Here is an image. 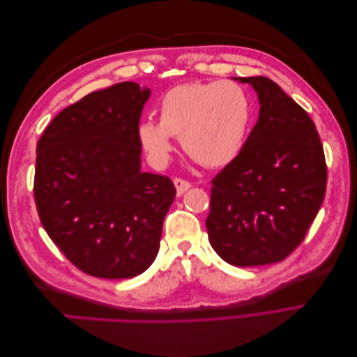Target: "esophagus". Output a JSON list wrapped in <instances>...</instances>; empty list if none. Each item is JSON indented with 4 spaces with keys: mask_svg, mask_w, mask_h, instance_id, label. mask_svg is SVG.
Listing matches in <instances>:
<instances>
[{
    "mask_svg": "<svg viewBox=\"0 0 357 357\" xmlns=\"http://www.w3.org/2000/svg\"><path fill=\"white\" fill-rule=\"evenodd\" d=\"M174 185H176L177 195H178V197L183 195V193H185L188 189H190V186H192L188 180L180 178V177H176V178H174Z\"/></svg>",
    "mask_w": 357,
    "mask_h": 357,
    "instance_id": "esophagus-1",
    "label": "esophagus"
}]
</instances>
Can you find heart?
I'll use <instances>...</instances> for the list:
<instances>
[{
  "label": "heart",
  "mask_w": 357,
  "mask_h": 357,
  "mask_svg": "<svg viewBox=\"0 0 357 357\" xmlns=\"http://www.w3.org/2000/svg\"><path fill=\"white\" fill-rule=\"evenodd\" d=\"M252 117V98L241 84L231 80L185 83L162 96L159 123H139L138 138L158 167L169 159L171 137H180L183 150L198 164L220 168L240 155Z\"/></svg>",
  "instance_id": "1"
}]
</instances>
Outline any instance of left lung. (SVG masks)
Here are the masks:
<instances>
[{"label": "left lung", "instance_id": "1", "mask_svg": "<svg viewBox=\"0 0 357 357\" xmlns=\"http://www.w3.org/2000/svg\"><path fill=\"white\" fill-rule=\"evenodd\" d=\"M257 92L259 119L240 155L211 181L207 225L218 255L235 266L286 259L325 199L328 168L314 122L273 80L241 77Z\"/></svg>", "mask_w": 357, "mask_h": 357}]
</instances>
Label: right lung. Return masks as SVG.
<instances>
[{"mask_svg":"<svg viewBox=\"0 0 357 357\" xmlns=\"http://www.w3.org/2000/svg\"><path fill=\"white\" fill-rule=\"evenodd\" d=\"M150 91L122 82L63 109L38 139L34 198L43 228L80 271L131 278L152 265L176 198L167 176L139 169Z\"/></svg>","mask_w":357,"mask_h":357,"instance_id":"right-lung-1","label":"right lung"}]
</instances>
